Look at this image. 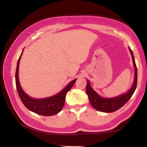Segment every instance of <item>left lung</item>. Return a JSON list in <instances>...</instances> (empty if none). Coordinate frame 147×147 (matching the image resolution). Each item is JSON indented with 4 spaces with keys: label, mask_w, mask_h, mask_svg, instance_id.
Masks as SVG:
<instances>
[{
    "label": "left lung",
    "mask_w": 147,
    "mask_h": 147,
    "mask_svg": "<svg viewBox=\"0 0 147 147\" xmlns=\"http://www.w3.org/2000/svg\"><path fill=\"white\" fill-rule=\"evenodd\" d=\"M129 50L130 52H131V55H132L133 61L135 66V80L134 82H133L132 88H131V90L129 92H126L124 95H120L117 97H115V98H102V97H101L100 96L97 95L95 91L92 90V88L90 86V83L88 81L86 90V93L88 96V98L89 100H90L91 105L93 106L96 110L104 113L115 112V111H117L118 109L122 108L131 99V97H132L133 93H134L136 87H137L138 70L132 50L130 49V48Z\"/></svg>",
    "instance_id": "obj_1"
}]
</instances>
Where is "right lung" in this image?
Here are the masks:
<instances>
[{"mask_svg": "<svg viewBox=\"0 0 147 147\" xmlns=\"http://www.w3.org/2000/svg\"><path fill=\"white\" fill-rule=\"evenodd\" d=\"M21 55L17 62L15 79H16V89H17L18 95H19L20 99L23 104L30 111H32L35 113L41 115L51 116L59 113L63 109L64 104H65V95H66L67 92L73 86L76 79L72 81L63 90L61 91L59 93L53 96V97L39 99L31 98L26 93H25L20 86L19 82H18V67H19V62Z\"/></svg>", "mask_w": 147, "mask_h": 147, "instance_id": "right-lung-1", "label": "right lung"}]
</instances>
